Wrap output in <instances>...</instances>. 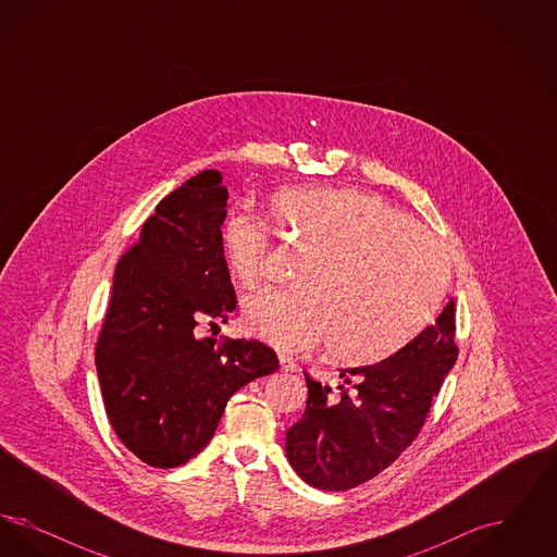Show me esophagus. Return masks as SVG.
Wrapping results in <instances>:
<instances>
[{"label": "esophagus", "mask_w": 557, "mask_h": 557, "mask_svg": "<svg viewBox=\"0 0 557 557\" xmlns=\"http://www.w3.org/2000/svg\"><path fill=\"white\" fill-rule=\"evenodd\" d=\"M280 368L282 371H296V361L288 355H280Z\"/></svg>", "instance_id": "obj_1"}]
</instances>
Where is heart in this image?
<instances>
[{
    "instance_id": "1",
    "label": "heart",
    "mask_w": 557,
    "mask_h": 557,
    "mask_svg": "<svg viewBox=\"0 0 557 557\" xmlns=\"http://www.w3.org/2000/svg\"><path fill=\"white\" fill-rule=\"evenodd\" d=\"M271 216L318 252L298 269L300 286L246 298L244 323L269 345L302 350L327 341L341 361H380L418 336L447 296L441 239L377 196L292 187L273 198ZM221 248L242 286L265 282L273 232L261 214L230 209Z\"/></svg>"
}]
</instances>
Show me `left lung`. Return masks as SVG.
<instances>
[{"mask_svg":"<svg viewBox=\"0 0 557 557\" xmlns=\"http://www.w3.org/2000/svg\"><path fill=\"white\" fill-rule=\"evenodd\" d=\"M455 361L450 298L434 325L388 359L341 370L338 391L305 373L307 409L286 434L296 474L321 491H346L377 476L416 441Z\"/></svg>","mask_w":557,"mask_h":557,"instance_id":"left-lung-1","label":"left lung"}]
</instances>
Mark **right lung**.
<instances>
[{"instance_id":"right-lung-1","label":"right lung","mask_w":557,"mask_h":557,"mask_svg":"<svg viewBox=\"0 0 557 557\" xmlns=\"http://www.w3.org/2000/svg\"><path fill=\"white\" fill-rule=\"evenodd\" d=\"M221 182L207 169L160 200L116 265L96 346L108 420L152 468L198 455L232 395L280 368L275 350L259 341L202 336L236 309L221 248Z\"/></svg>"}]
</instances>
